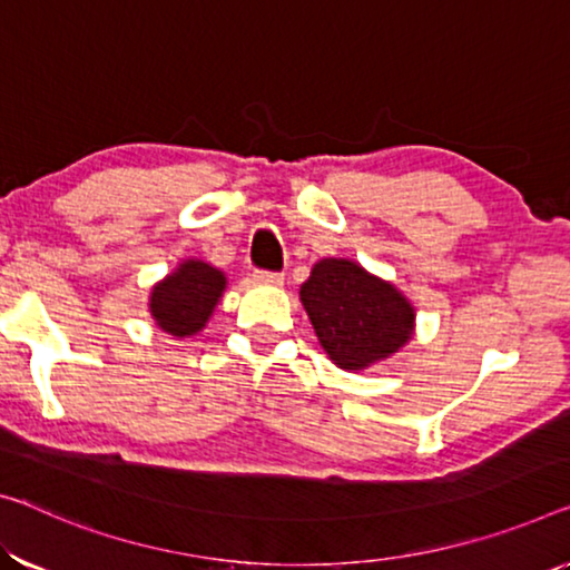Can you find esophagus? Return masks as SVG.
Here are the masks:
<instances>
[{"instance_id": "34e87169", "label": "esophagus", "mask_w": 570, "mask_h": 570, "mask_svg": "<svg viewBox=\"0 0 570 570\" xmlns=\"http://www.w3.org/2000/svg\"><path fill=\"white\" fill-rule=\"evenodd\" d=\"M255 279H257V283H262V285H283L285 277L279 275V273H267V269H257Z\"/></svg>"}]
</instances>
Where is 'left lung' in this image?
I'll return each mask as SVG.
<instances>
[{"mask_svg":"<svg viewBox=\"0 0 570 570\" xmlns=\"http://www.w3.org/2000/svg\"><path fill=\"white\" fill-rule=\"evenodd\" d=\"M301 303L338 370L387 362L415 336V305L395 283L346 257H323L301 285Z\"/></svg>","mask_w":570,"mask_h":570,"instance_id":"obj_1","label":"left lung"}]
</instances>
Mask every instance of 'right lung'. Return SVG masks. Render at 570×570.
I'll return each mask as SVG.
<instances>
[{"label":"right lung","mask_w":570,"mask_h":570,"mask_svg":"<svg viewBox=\"0 0 570 570\" xmlns=\"http://www.w3.org/2000/svg\"><path fill=\"white\" fill-rule=\"evenodd\" d=\"M229 279L222 269L198 257L178 262L173 273L157 279L147 308L155 326L175 338L198 336L222 303Z\"/></svg>","instance_id":"add662e5"}]
</instances>
